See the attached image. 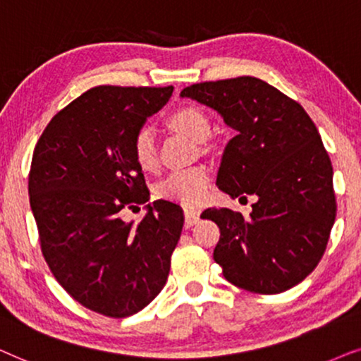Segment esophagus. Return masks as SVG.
I'll return each instance as SVG.
<instances>
[{
    "label": "esophagus",
    "instance_id": "1",
    "mask_svg": "<svg viewBox=\"0 0 361 361\" xmlns=\"http://www.w3.org/2000/svg\"><path fill=\"white\" fill-rule=\"evenodd\" d=\"M200 221V211L198 209H193V208H188L186 206L185 208V224L186 226H193Z\"/></svg>",
    "mask_w": 361,
    "mask_h": 361
}]
</instances>
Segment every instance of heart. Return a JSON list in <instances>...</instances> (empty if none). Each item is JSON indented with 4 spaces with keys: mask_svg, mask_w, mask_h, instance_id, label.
Listing matches in <instances>:
<instances>
[{
    "mask_svg": "<svg viewBox=\"0 0 361 361\" xmlns=\"http://www.w3.org/2000/svg\"><path fill=\"white\" fill-rule=\"evenodd\" d=\"M171 128L185 133L195 142H204L211 132L209 118L203 110L196 107L178 109L168 118ZM133 157L143 170L157 166V142L150 127H142L133 137ZM211 183L209 171L204 166H193L186 170H176L168 175L158 185V195L161 198L180 201L183 204H200L208 193Z\"/></svg>",
    "mask_w": 361,
    "mask_h": 361,
    "instance_id": "obj_1",
    "label": "heart"
}]
</instances>
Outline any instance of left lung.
<instances>
[{"mask_svg":"<svg viewBox=\"0 0 361 361\" xmlns=\"http://www.w3.org/2000/svg\"><path fill=\"white\" fill-rule=\"evenodd\" d=\"M181 97L214 109L236 137L224 148L216 185L231 198L254 195L244 218L208 208L219 228L213 257L226 281L254 294H279L317 267L337 214L334 168L300 104L257 77L193 84Z\"/></svg>","mask_w":361,"mask_h":361,"instance_id":"obj_1","label":"left lung"}]
</instances>
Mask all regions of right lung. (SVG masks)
<instances>
[{
  "instance_id": "obj_1",
  "label": "right lung",
  "mask_w": 361,
  "mask_h": 361,
  "mask_svg": "<svg viewBox=\"0 0 361 361\" xmlns=\"http://www.w3.org/2000/svg\"><path fill=\"white\" fill-rule=\"evenodd\" d=\"M171 94V85L89 89L52 117L32 153L42 256L72 299L114 319L160 294L183 229V209L165 200L147 204L137 226L120 218L150 196L132 143Z\"/></svg>"
}]
</instances>
